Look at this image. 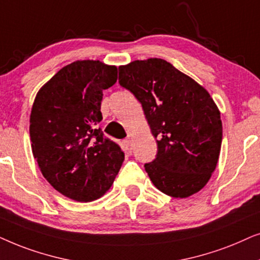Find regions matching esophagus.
I'll return each mask as SVG.
<instances>
[{"instance_id":"esophagus-1","label":"esophagus","mask_w":260,"mask_h":260,"mask_svg":"<svg viewBox=\"0 0 260 260\" xmlns=\"http://www.w3.org/2000/svg\"><path fill=\"white\" fill-rule=\"evenodd\" d=\"M123 144L126 145L128 150L131 151V148H132V140H131V139H124V140H123Z\"/></svg>"}]
</instances>
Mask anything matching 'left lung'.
Listing matches in <instances>:
<instances>
[{
	"label": "left lung",
	"mask_w": 260,
	"mask_h": 260,
	"mask_svg": "<svg viewBox=\"0 0 260 260\" xmlns=\"http://www.w3.org/2000/svg\"><path fill=\"white\" fill-rule=\"evenodd\" d=\"M119 83L141 103L157 139L155 158L145 164L157 189L191 196L208 183L219 160L222 122L208 91L164 59L119 68Z\"/></svg>",
	"instance_id": "obj_1"
}]
</instances>
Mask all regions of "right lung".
I'll return each mask as SVG.
<instances>
[{
    "label": "right lung",
    "mask_w": 260,
    "mask_h": 260,
    "mask_svg": "<svg viewBox=\"0 0 260 260\" xmlns=\"http://www.w3.org/2000/svg\"><path fill=\"white\" fill-rule=\"evenodd\" d=\"M116 79V67L77 60L58 71L34 100L33 155L46 181L71 200H98L122 165L123 151L99 127L103 90Z\"/></svg>",
    "instance_id": "1"
}]
</instances>
